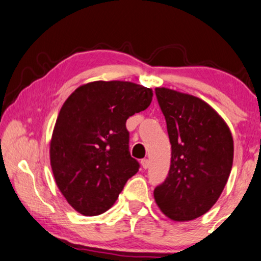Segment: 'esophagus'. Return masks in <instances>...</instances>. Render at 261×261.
I'll return each instance as SVG.
<instances>
[{
  "mask_svg": "<svg viewBox=\"0 0 261 261\" xmlns=\"http://www.w3.org/2000/svg\"><path fill=\"white\" fill-rule=\"evenodd\" d=\"M141 166L145 169H147L149 167V160L148 159H143V160H141Z\"/></svg>",
  "mask_w": 261,
  "mask_h": 261,
  "instance_id": "esophagus-1",
  "label": "esophagus"
}]
</instances>
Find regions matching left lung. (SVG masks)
Listing matches in <instances>:
<instances>
[{
    "mask_svg": "<svg viewBox=\"0 0 261 261\" xmlns=\"http://www.w3.org/2000/svg\"><path fill=\"white\" fill-rule=\"evenodd\" d=\"M172 145L168 176L154 190L169 219L188 221L208 212L233 165L231 130L208 103L190 94L155 88Z\"/></svg>",
    "mask_w": 261,
    "mask_h": 261,
    "instance_id": "8db88e82",
    "label": "left lung"
}]
</instances>
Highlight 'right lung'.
<instances>
[{
	"instance_id": "right-lung-1",
	"label": "right lung",
	"mask_w": 261,
	"mask_h": 261,
	"mask_svg": "<svg viewBox=\"0 0 261 261\" xmlns=\"http://www.w3.org/2000/svg\"><path fill=\"white\" fill-rule=\"evenodd\" d=\"M153 90L127 81L79 87L63 103L50 141L56 185L79 213H105L139 162L130 156L126 121L152 102Z\"/></svg>"
}]
</instances>
